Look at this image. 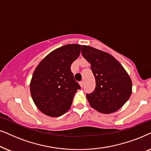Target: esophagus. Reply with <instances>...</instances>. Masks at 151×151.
Returning <instances> with one entry per match:
<instances>
[{"instance_id": "34e87169", "label": "esophagus", "mask_w": 151, "mask_h": 151, "mask_svg": "<svg viewBox=\"0 0 151 151\" xmlns=\"http://www.w3.org/2000/svg\"><path fill=\"white\" fill-rule=\"evenodd\" d=\"M79 84H80V86H81V88H83V86H84L83 81H80Z\"/></svg>"}]
</instances>
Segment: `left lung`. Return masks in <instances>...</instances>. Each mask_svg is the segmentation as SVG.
Here are the masks:
<instances>
[{
    "label": "left lung",
    "instance_id": "1",
    "mask_svg": "<svg viewBox=\"0 0 151 151\" xmlns=\"http://www.w3.org/2000/svg\"><path fill=\"white\" fill-rule=\"evenodd\" d=\"M81 53L91 65L90 68L95 78L94 91L86 94L90 106L104 114L119 110L132 93V81L128 73L107 52L82 45Z\"/></svg>",
    "mask_w": 151,
    "mask_h": 151
}]
</instances>
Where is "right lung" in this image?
<instances>
[{"instance_id": "right-lung-1", "label": "right lung", "mask_w": 151, "mask_h": 151, "mask_svg": "<svg viewBox=\"0 0 151 151\" xmlns=\"http://www.w3.org/2000/svg\"><path fill=\"white\" fill-rule=\"evenodd\" d=\"M81 47L68 44L57 48L46 56L34 72L30 92L37 107L46 115L55 117L65 114L81 88L70 69Z\"/></svg>"}]
</instances>
